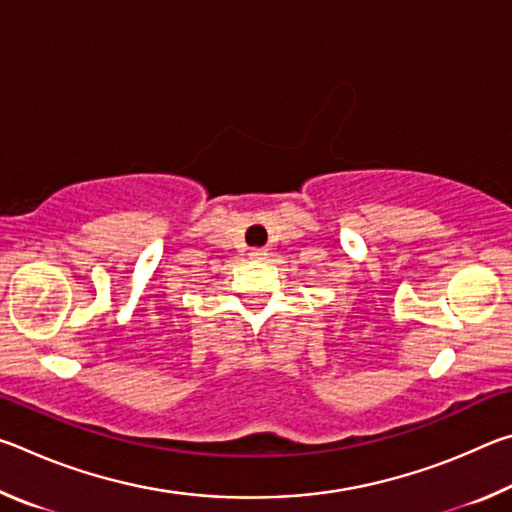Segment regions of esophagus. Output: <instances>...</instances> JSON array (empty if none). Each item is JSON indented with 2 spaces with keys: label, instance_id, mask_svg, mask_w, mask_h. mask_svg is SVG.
Segmentation results:
<instances>
[{
  "label": "esophagus",
  "instance_id": "1",
  "mask_svg": "<svg viewBox=\"0 0 512 512\" xmlns=\"http://www.w3.org/2000/svg\"><path fill=\"white\" fill-rule=\"evenodd\" d=\"M266 257H268V250H266V248H255V250H250V259H255V262H264Z\"/></svg>",
  "mask_w": 512,
  "mask_h": 512
}]
</instances>
